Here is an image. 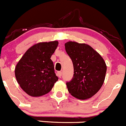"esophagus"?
<instances>
[{
  "instance_id": "esophagus-1",
  "label": "esophagus",
  "mask_w": 126,
  "mask_h": 126,
  "mask_svg": "<svg viewBox=\"0 0 126 126\" xmlns=\"http://www.w3.org/2000/svg\"><path fill=\"white\" fill-rule=\"evenodd\" d=\"M57 76H58L59 77H62V71H58V72H57Z\"/></svg>"
}]
</instances>
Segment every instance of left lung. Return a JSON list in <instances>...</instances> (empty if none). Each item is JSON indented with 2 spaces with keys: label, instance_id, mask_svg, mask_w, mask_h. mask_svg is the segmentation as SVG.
Masks as SVG:
<instances>
[{
  "label": "left lung",
  "instance_id": "left-lung-1",
  "mask_svg": "<svg viewBox=\"0 0 126 126\" xmlns=\"http://www.w3.org/2000/svg\"><path fill=\"white\" fill-rule=\"evenodd\" d=\"M65 50L72 60L74 77L66 83L69 93L76 98L85 100L96 94L105 80L107 66L97 52L85 43L68 41Z\"/></svg>",
  "mask_w": 126,
  "mask_h": 126
}]
</instances>
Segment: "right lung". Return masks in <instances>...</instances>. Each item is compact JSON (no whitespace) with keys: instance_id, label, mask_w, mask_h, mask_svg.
<instances>
[{"instance_id":"right-lung-1","label":"right lung","mask_w":126,"mask_h":126,"mask_svg":"<svg viewBox=\"0 0 126 126\" xmlns=\"http://www.w3.org/2000/svg\"><path fill=\"white\" fill-rule=\"evenodd\" d=\"M58 44L57 41L34 44L16 64L15 72L17 83L29 96L39 97L48 93L58 80L50 59Z\"/></svg>"}]
</instances>
